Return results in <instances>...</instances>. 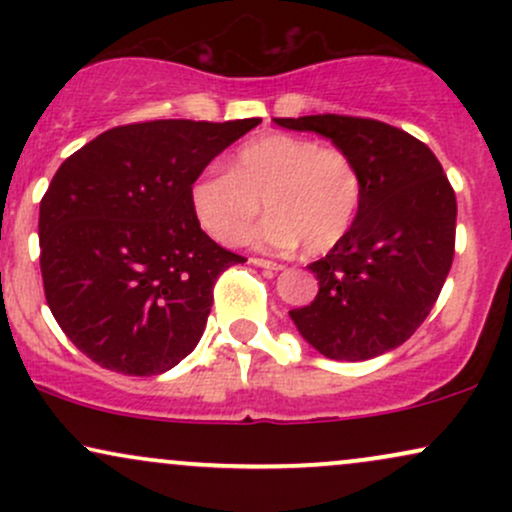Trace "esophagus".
<instances>
[{"label": "esophagus", "mask_w": 512, "mask_h": 512, "mask_svg": "<svg viewBox=\"0 0 512 512\" xmlns=\"http://www.w3.org/2000/svg\"><path fill=\"white\" fill-rule=\"evenodd\" d=\"M250 262H252V264H257V267H264V269H274V272H279V269H284V264H279V262H272V260H264V257H252Z\"/></svg>", "instance_id": "esophagus-1"}]
</instances>
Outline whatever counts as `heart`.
<instances>
[{"label": "heart", "instance_id": "heart-1", "mask_svg": "<svg viewBox=\"0 0 512 512\" xmlns=\"http://www.w3.org/2000/svg\"><path fill=\"white\" fill-rule=\"evenodd\" d=\"M260 202L269 211L252 233L260 248L303 245L308 255H322L354 226L363 202L361 168L339 146L276 132L240 146L228 173L209 170L190 185L192 214L223 245L248 236Z\"/></svg>", "mask_w": 512, "mask_h": 512}]
</instances>
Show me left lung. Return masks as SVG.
Segmentation results:
<instances>
[{"mask_svg":"<svg viewBox=\"0 0 512 512\" xmlns=\"http://www.w3.org/2000/svg\"><path fill=\"white\" fill-rule=\"evenodd\" d=\"M317 132L354 156L363 202L349 233L322 260L315 301L291 310L293 325L322 356L368 361L397 349L436 305L455 255V190L433 151L370 117H274Z\"/></svg>","mask_w":512,"mask_h":512,"instance_id":"8db88e82","label":"left lung"}]
</instances>
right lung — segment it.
<instances>
[{"mask_svg":"<svg viewBox=\"0 0 512 512\" xmlns=\"http://www.w3.org/2000/svg\"><path fill=\"white\" fill-rule=\"evenodd\" d=\"M260 122H134L62 163L40 199V272L52 315L81 354L146 378L195 349L216 279L245 257L199 228L190 185Z\"/></svg>","mask_w":512,"mask_h":512,"instance_id":"right-lung-1","label":"right lung"}]
</instances>
